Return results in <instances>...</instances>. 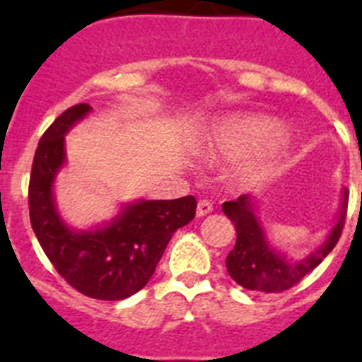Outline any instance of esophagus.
<instances>
[{
  "instance_id": "1",
  "label": "esophagus",
  "mask_w": 362,
  "mask_h": 362,
  "mask_svg": "<svg viewBox=\"0 0 362 362\" xmlns=\"http://www.w3.org/2000/svg\"><path fill=\"white\" fill-rule=\"evenodd\" d=\"M212 210H214V204L210 203L209 199H199V203H197V217L206 216V214H210Z\"/></svg>"
}]
</instances>
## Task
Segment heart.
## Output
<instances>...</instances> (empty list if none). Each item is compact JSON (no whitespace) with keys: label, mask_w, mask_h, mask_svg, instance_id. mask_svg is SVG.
<instances>
[{"label":"heart","mask_w":362,"mask_h":362,"mask_svg":"<svg viewBox=\"0 0 362 362\" xmlns=\"http://www.w3.org/2000/svg\"><path fill=\"white\" fill-rule=\"evenodd\" d=\"M284 129L267 116H233L221 121L201 137L199 150L210 159H238L279 143Z\"/></svg>","instance_id":"1"}]
</instances>
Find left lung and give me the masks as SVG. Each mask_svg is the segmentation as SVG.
<instances>
[{
    "instance_id": "8db88e82",
    "label": "left lung",
    "mask_w": 362,
    "mask_h": 362,
    "mask_svg": "<svg viewBox=\"0 0 362 362\" xmlns=\"http://www.w3.org/2000/svg\"><path fill=\"white\" fill-rule=\"evenodd\" d=\"M346 210L348 190H344L341 214L325 245H321V248L303 261L290 263L286 255L279 254L268 245L261 221L254 214V199L248 194L239 196L235 201H226L223 203V212L235 225L238 232L235 246L226 257V270L230 277L241 284L243 288L255 290V292L277 293L292 288L334 250L343 233Z\"/></svg>"
}]
</instances>
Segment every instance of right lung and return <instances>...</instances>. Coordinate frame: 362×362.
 Returning a JSON list of instances; mask_svg holds the SVG:
<instances>
[{
	"mask_svg": "<svg viewBox=\"0 0 362 362\" xmlns=\"http://www.w3.org/2000/svg\"><path fill=\"white\" fill-rule=\"evenodd\" d=\"M90 112V105L66 108L45 130L32 161L28 183L30 225L57 274L92 299L121 300L148 283L174 232L196 216L194 196L137 201L105 226L78 232L65 225L54 204L52 185L65 163V134Z\"/></svg>",
	"mask_w": 362,
	"mask_h": 362,
	"instance_id": "1",
	"label": "right lung"
}]
</instances>
